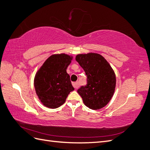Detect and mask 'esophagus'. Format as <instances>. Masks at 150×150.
Here are the masks:
<instances>
[{"label":"esophagus","instance_id":"34e87169","mask_svg":"<svg viewBox=\"0 0 150 150\" xmlns=\"http://www.w3.org/2000/svg\"><path fill=\"white\" fill-rule=\"evenodd\" d=\"M72 85H73V86H74L75 89L79 88V83H78V82H73V83H72Z\"/></svg>","mask_w":150,"mask_h":150}]
</instances>
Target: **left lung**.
Returning <instances> with one entry per match:
<instances>
[{"instance_id": "1", "label": "left lung", "mask_w": 150, "mask_h": 150, "mask_svg": "<svg viewBox=\"0 0 150 150\" xmlns=\"http://www.w3.org/2000/svg\"><path fill=\"white\" fill-rule=\"evenodd\" d=\"M76 61L87 75V84L78 90L85 105L93 110L104 107L112 98L116 88V75L109 62L96 53L79 54Z\"/></svg>"}]
</instances>
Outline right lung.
Listing matches in <instances>:
<instances>
[{"label":"right lung","mask_w":150,"mask_h":150,"mask_svg":"<svg viewBox=\"0 0 150 150\" xmlns=\"http://www.w3.org/2000/svg\"><path fill=\"white\" fill-rule=\"evenodd\" d=\"M72 57L61 54H54L45 61L34 77L36 95L45 107L56 109L64 103L74 88L71 85L67 69Z\"/></svg>","instance_id":"1"}]
</instances>
